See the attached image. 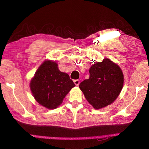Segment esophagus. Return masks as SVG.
I'll return each instance as SVG.
<instances>
[{"mask_svg": "<svg viewBox=\"0 0 149 149\" xmlns=\"http://www.w3.org/2000/svg\"><path fill=\"white\" fill-rule=\"evenodd\" d=\"M73 81H74V83L75 84L76 86H78L80 83V81L79 79H75V80Z\"/></svg>", "mask_w": 149, "mask_h": 149, "instance_id": "34e87169", "label": "esophagus"}]
</instances>
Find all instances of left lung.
Listing matches in <instances>:
<instances>
[{
  "label": "left lung",
  "mask_w": 149,
  "mask_h": 149,
  "mask_svg": "<svg viewBox=\"0 0 149 149\" xmlns=\"http://www.w3.org/2000/svg\"><path fill=\"white\" fill-rule=\"evenodd\" d=\"M124 83L120 67L108 58L97 62L89 69V78L79 85L80 89L94 109H99L113 102Z\"/></svg>",
  "instance_id": "left-lung-1"
}]
</instances>
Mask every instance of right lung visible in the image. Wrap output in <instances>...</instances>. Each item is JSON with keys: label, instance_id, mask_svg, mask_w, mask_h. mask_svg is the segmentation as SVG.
<instances>
[{"label": "right lung", "instance_id": "1", "mask_svg": "<svg viewBox=\"0 0 149 149\" xmlns=\"http://www.w3.org/2000/svg\"><path fill=\"white\" fill-rule=\"evenodd\" d=\"M30 86L36 101L48 109H53L61 104L75 84L68 74L59 70L57 63L48 60L39 67Z\"/></svg>", "mask_w": 149, "mask_h": 149}]
</instances>
